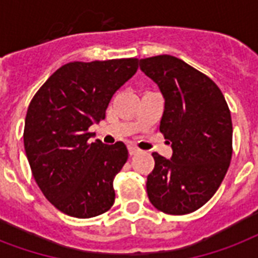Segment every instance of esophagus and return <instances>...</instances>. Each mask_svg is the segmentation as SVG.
Listing matches in <instances>:
<instances>
[{"mask_svg": "<svg viewBox=\"0 0 258 258\" xmlns=\"http://www.w3.org/2000/svg\"><path fill=\"white\" fill-rule=\"evenodd\" d=\"M139 151H141V150L137 149V147H134V146H130V147H128V153H130V155H131V157H134V155H137V154L139 153Z\"/></svg>", "mask_w": 258, "mask_h": 258, "instance_id": "34e87169", "label": "esophagus"}]
</instances>
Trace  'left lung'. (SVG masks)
Returning a JSON list of instances; mask_svg holds the SVG:
<instances>
[{
	"label": "left lung",
	"mask_w": 258,
	"mask_h": 258,
	"mask_svg": "<svg viewBox=\"0 0 258 258\" xmlns=\"http://www.w3.org/2000/svg\"><path fill=\"white\" fill-rule=\"evenodd\" d=\"M143 74L165 97L159 131L172 157L153 153L147 176L150 202L161 212L183 216L198 210L222 183L233 154L230 109L212 79L170 54L139 60Z\"/></svg>",
	"instance_id": "left-lung-1"
}]
</instances>
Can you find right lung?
Segmentation results:
<instances>
[{
	"mask_svg": "<svg viewBox=\"0 0 258 258\" xmlns=\"http://www.w3.org/2000/svg\"><path fill=\"white\" fill-rule=\"evenodd\" d=\"M138 58L74 61L58 68L30 100L24 146L45 198L60 212L91 218L115 202L113 178L128 159L123 142H89L113 93L138 70Z\"/></svg>",
	"mask_w": 258,
	"mask_h": 258,
	"instance_id": "right-lung-1",
	"label": "right lung"
}]
</instances>
